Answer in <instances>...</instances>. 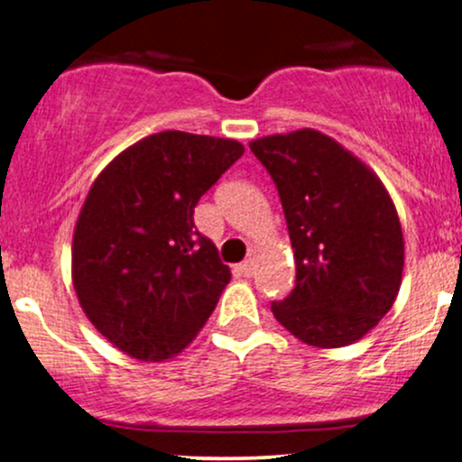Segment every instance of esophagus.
Returning a JSON list of instances; mask_svg holds the SVG:
<instances>
[{"label":"esophagus","instance_id":"1","mask_svg":"<svg viewBox=\"0 0 462 462\" xmlns=\"http://www.w3.org/2000/svg\"><path fill=\"white\" fill-rule=\"evenodd\" d=\"M236 269L249 278V275H254V272H256V261H254V258H247V261H243Z\"/></svg>","mask_w":462,"mask_h":462}]
</instances>
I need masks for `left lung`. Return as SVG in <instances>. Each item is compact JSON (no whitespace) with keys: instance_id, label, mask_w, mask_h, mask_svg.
<instances>
[{"instance_id":"left-lung-1","label":"left lung","mask_w":462,"mask_h":462,"mask_svg":"<svg viewBox=\"0 0 462 462\" xmlns=\"http://www.w3.org/2000/svg\"><path fill=\"white\" fill-rule=\"evenodd\" d=\"M249 150L278 187L293 245L295 289L272 312L301 343L343 347L391 310L404 272V235L383 180L341 143L304 128Z\"/></svg>"}]
</instances>
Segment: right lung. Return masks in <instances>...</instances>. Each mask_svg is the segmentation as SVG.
Wrapping results in <instances>:
<instances>
[{"mask_svg":"<svg viewBox=\"0 0 462 462\" xmlns=\"http://www.w3.org/2000/svg\"><path fill=\"white\" fill-rule=\"evenodd\" d=\"M243 152L232 139L158 132L91 184L73 230V289L88 321L128 356L173 358L213 315L232 273L193 213Z\"/></svg>","mask_w":462,"mask_h":462,"instance_id":"right-lung-1","label":"right lung"}]
</instances>
